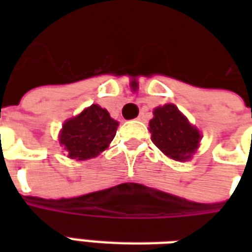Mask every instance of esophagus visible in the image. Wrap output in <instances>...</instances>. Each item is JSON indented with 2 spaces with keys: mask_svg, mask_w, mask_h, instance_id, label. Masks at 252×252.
<instances>
[{
  "mask_svg": "<svg viewBox=\"0 0 252 252\" xmlns=\"http://www.w3.org/2000/svg\"><path fill=\"white\" fill-rule=\"evenodd\" d=\"M137 120L146 123V121H147V116L144 115V113H140V115H139V117H137Z\"/></svg>",
  "mask_w": 252,
  "mask_h": 252,
  "instance_id": "34e87169",
  "label": "esophagus"
}]
</instances>
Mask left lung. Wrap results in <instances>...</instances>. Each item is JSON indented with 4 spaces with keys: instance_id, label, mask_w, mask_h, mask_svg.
<instances>
[{
    "instance_id": "8db88e82",
    "label": "left lung",
    "mask_w": 252,
    "mask_h": 252,
    "mask_svg": "<svg viewBox=\"0 0 252 252\" xmlns=\"http://www.w3.org/2000/svg\"><path fill=\"white\" fill-rule=\"evenodd\" d=\"M150 132L154 144L174 160H186L198 147L201 135L190 126L185 116L173 104L154 110L150 121Z\"/></svg>"
}]
</instances>
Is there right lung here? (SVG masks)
I'll use <instances>...</instances> for the list:
<instances>
[{"instance_id":"add662e5","label":"right lung","mask_w":252,"mask_h":252,"mask_svg":"<svg viewBox=\"0 0 252 252\" xmlns=\"http://www.w3.org/2000/svg\"><path fill=\"white\" fill-rule=\"evenodd\" d=\"M119 123L108 110L93 104L74 119L64 123L61 132V144L68 158L85 160L97 157L109 146L117 131Z\"/></svg>"}]
</instances>
